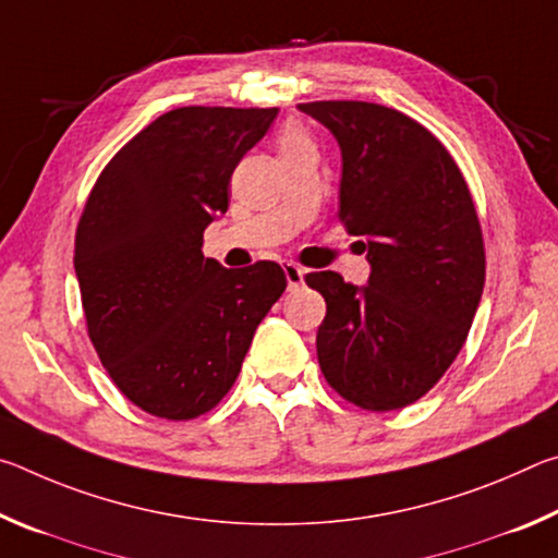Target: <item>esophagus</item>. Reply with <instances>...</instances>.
<instances>
[{"label": "esophagus", "instance_id": "obj_1", "mask_svg": "<svg viewBox=\"0 0 558 558\" xmlns=\"http://www.w3.org/2000/svg\"><path fill=\"white\" fill-rule=\"evenodd\" d=\"M282 270H286L288 288H300L302 282H305V270H302L300 266H295V263H286V266H282Z\"/></svg>", "mask_w": 558, "mask_h": 558}]
</instances>
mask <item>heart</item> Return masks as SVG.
Masks as SVG:
<instances>
[{"mask_svg": "<svg viewBox=\"0 0 558 558\" xmlns=\"http://www.w3.org/2000/svg\"><path fill=\"white\" fill-rule=\"evenodd\" d=\"M276 145H278V153L280 157L298 153V149H307V147H315L313 140L305 130H302L298 122H288V125H282L278 137H276Z\"/></svg>", "mask_w": 558, "mask_h": 558, "instance_id": "heart-1", "label": "heart"}]
</instances>
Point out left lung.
<instances>
[{
    "instance_id": "1",
    "label": "left lung",
    "mask_w": 558,
    "mask_h": 558,
    "mask_svg": "<svg viewBox=\"0 0 558 558\" xmlns=\"http://www.w3.org/2000/svg\"><path fill=\"white\" fill-rule=\"evenodd\" d=\"M298 108L337 140L339 219L372 266L362 288L335 270L305 278L327 302L319 369L366 411L403 409L456 362L483 298L475 204L448 149L403 112L362 100Z\"/></svg>"
}]
</instances>
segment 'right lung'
Listing matches in <instances>:
<instances>
[{"label": "right lung", "mask_w": 558, "mask_h": 558, "mask_svg": "<svg viewBox=\"0 0 558 558\" xmlns=\"http://www.w3.org/2000/svg\"><path fill=\"white\" fill-rule=\"evenodd\" d=\"M278 108L169 110L102 169L75 231L90 342L140 409L189 421L219 403L260 319L286 290L272 260L229 270L204 258V229Z\"/></svg>", "instance_id": "1"}]
</instances>
